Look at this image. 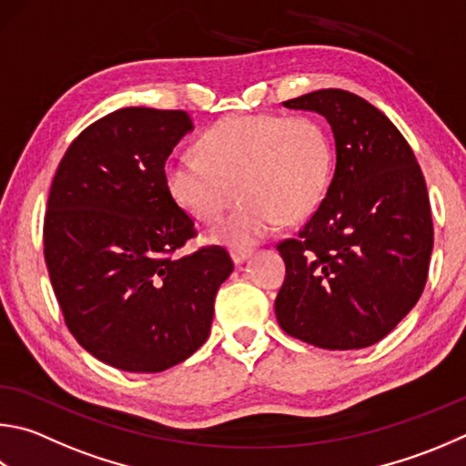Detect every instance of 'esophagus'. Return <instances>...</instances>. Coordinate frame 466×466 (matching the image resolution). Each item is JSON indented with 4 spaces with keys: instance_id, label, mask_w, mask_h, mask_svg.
<instances>
[{
    "instance_id": "obj_1",
    "label": "esophagus",
    "mask_w": 466,
    "mask_h": 466,
    "mask_svg": "<svg viewBox=\"0 0 466 466\" xmlns=\"http://www.w3.org/2000/svg\"><path fill=\"white\" fill-rule=\"evenodd\" d=\"M230 257L234 260V265H242L252 257V250L248 248H230Z\"/></svg>"
}]
</instances>
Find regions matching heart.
Segmentation results:
<instances>
[{"instance_id": "heart-1", "label": "heart", "mask_w": 466, "mask_h": 466, "mask_svg": "<svg viewBox=\"0 0 466 466\" xmlns=\"http://www.w3.org/2000/svg\"><path fill=\"white\" fill-rule=\"evenodd\" d=\"M198 155H175L165 165V187L185 214L219 226L216 238L250 247L279 224L314 214L326 198L334 150L324 126L311 116L232 114L199 138Z\"/></svg>"}]
</instances>
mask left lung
<instances>
[{"mask_svg":"<svg viewBox=\"0 0 466 466\" xmlns=\"http://www.w3.org/2000/svg\"><path fill=\"white\" fill-rule=\"evenodd\" d=\"M283 106L326 117L336 168L314 216L277 247L287 268L279 326L326 350L367 349L424 291L434 247L424 175L393 122L350 91L319 89Z\"/></svg>","mask_w":466,"mask_h":466,"instance_id":"8db88e82","label":"left lung"}]
</instances>
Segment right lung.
<instances>
[{
  "instance_id": "obj_1",
  "label": "right lung",
  "mask_w": 466,
  "mask_h": 466,
  "mask_svg": "<svg viewBox=\"0 0 466 466\" xmlns=\"http://www.w3.org/2000/svg\"><path fill=\"white\" fill-rule=\"evenodd\" d=\"M191 130L183 109H116L71 142L50 185L45 260L65 324L128 373L189 359L234 270L222 247L173 257L196 224L168 196L165 163Z\"/></svg>"
}]
</instances>
